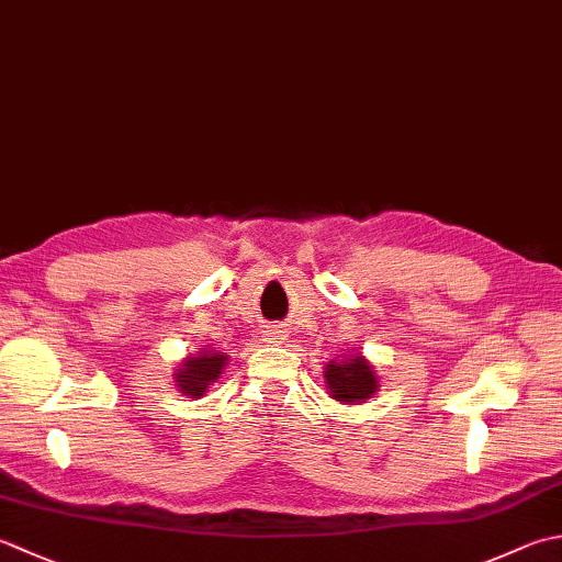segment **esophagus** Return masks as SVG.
Returning a JSON list of instances; mask_svg holds the SVG:
<instances>
[{"mask_svg":"<svg viewBox=\"0 0 562 562\" xmlns=\"http://www.w3.org/2000/svg\"><path fill=\"white\" fill-rule=\"evenodd\" d=\"M270 336H272V338H282V331H280V328H272ZM274 344H278V340H274Z\"/></svg>","mask_w":562,"mask_h":562,"instance_id":"obj_1","label":"esophagus"}]
</instances>
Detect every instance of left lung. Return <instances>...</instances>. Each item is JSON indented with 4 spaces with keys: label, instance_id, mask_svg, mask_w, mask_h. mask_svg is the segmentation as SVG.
<instances>
[{
    "label": "left lung",
    "instance_id": "left-lung-1",
    "mask_svg": "<svg viewBox=\"0 0 562 562\" xmlns=\"http://www.w3.org/2000/svg\"><path fill=\"white\" fill-rule=\"evenodd\" d=\"M326 384L331 397L338 402H366L378 390V378L370 362L362 356H353L348 362H331L326 366Z\"/></svg>",
    "mask_w": 562,
    "mask_h": 562
}]
</instances>
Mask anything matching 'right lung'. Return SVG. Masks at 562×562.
I'll return each mask as SVG.
<instances>
[{
  "instance_id": "right-lung-1",
  "label": "right lung",
  "mask_w": 562,
  "mask_h": 562,
  "mask_svg": "<svg viewBox=\"0 0 562 562\" xmlns=\"http://www.w3.org/2000/svg\"><path fill=\"white\" fill-rule=\"evenodd\" d=\"M226 366V356L214 353V350H204L200 358H187L182 370L178 372L180 392L190 394V397H202L206 392V384H212L218 375H222V368Z\"/></svg>"
}]
</instances>
